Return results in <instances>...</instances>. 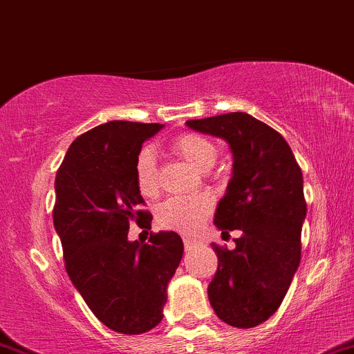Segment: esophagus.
Here are the masks:
<instances>
[{"instance_id":"34e87169","label":"esophagus","mask_w":354,"mask_h":354,"mask_svg":"<svg viewBox=\"0 0 354 354\" xmlns=\"http://www.w3.org/2000/svg\"><path fill=\"white\" fill-rule=\"evenodd\" d=\"M198 245V241L196 239H189V238H185V250L186 251H189V250H193L194 246Z\"/></svg>"}]
</instances>
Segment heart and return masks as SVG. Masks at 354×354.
<instances>
[{"label":"heart","mask_w":354,"mask_h":354,"mask_svg":"<svg viewBox=\"0 0 354 354\" xmlns=\"http://www.w3.org/2000/svg\"><path fill=\"white\" fill-rule=\"evenodd\" d=\"M174 154L181 156L200 171H208L216 163L218 148L213 141L198 133H181L169 143ZM135 183L143 196H154L160 189L156 158L151 149H140L133 163ZM213 198L201 193L196 196H173L156 209V223L160 228L178 231L183 234L194 233L213 211Z\"/></svg>","instance_id":"b5f03b06"}]
</instances>
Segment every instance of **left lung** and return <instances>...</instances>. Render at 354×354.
I'll list each match as a JSON object with an SVG mask.
<instances>
[{"mask_svg": "<svg viewBox=\"0 0 354 354\" xmlns=\"http://www.w3.org/2000/svg\"><path fill=\"white\" fill-rule=\"evenodd\" d=\"M186 124L223 138L233 153V178L219 201L214 225L239 230L236 248L213 243L218 270L208 298L219 319L254 328L283 303L301 259L306 216L303 174L290 145L276 129L248 113H226Z\"/></svg>", "mask_w": 354, "mask_h": 354, "instance_id": "8db88e82", "label": "left lung"}]
</instances>
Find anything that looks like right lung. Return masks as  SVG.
I'll return each mask as SVG.
<instances>
[{
  "instance_id": "add662e5",
  "label": "right lung",
  "mask_w": 354,
  "mask_h": 354,
  "mask_svg": "<svg viewBox=\"0 0 354 354\" xmlns=\"http://www.w3.org/2000/svg\"><path fill=\"white\" fill-rule=\"evenodd\" d=\"M163 124L109 121L73 141L55 180L53 223L64 268L89 310L109 330L140 335L163 319L166 288L181 261L174 231L129 241V225L151 230L133 174L138 151Z\"/></svg>"
}]
</instances>
